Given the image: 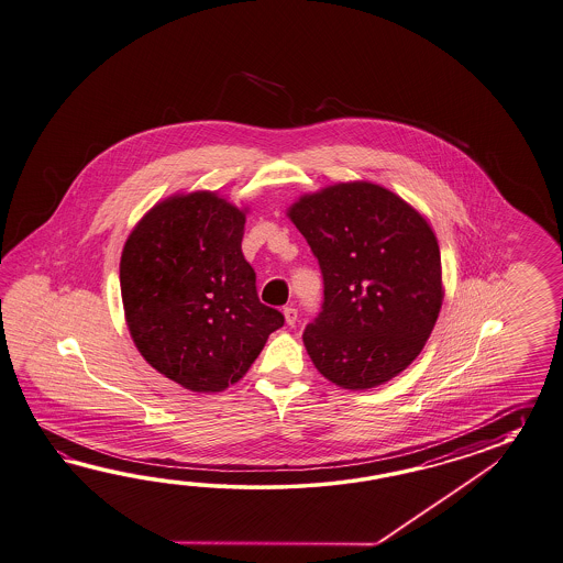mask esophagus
Wrapping results in <instances>:
<instances>
[{"label": "esophagus", "mask_w": 563, "mask_h": 563, "mask_svg": "<svg viewBox=\"0 0 563 563\" xmlns=\"http://www.w3.org/2000/svg\"><path fill=\"white\" fill-rule=\"evenodd\" d=\"M284 316H286V322H288L289 327H294L298 322V310L294 306H286L284 308Z\"/></svg>", "instance_id": "obj_1"}]
</instances>
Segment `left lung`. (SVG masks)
Here are the masks:
<instances>
[{
  "label": "left lung",
  "mask_w": 563,
  "mask_h": 563,
  "mask_svg": "<svg viewBox=\"0 0 563 563\" xmlns=\"http://www.w3.org/2000/svg\"><path fill=\"white\" fill-rule=\"evenodd\" d=\"M324 282L303 330L316 368L344 389L399 375L423 349L442 308L435 235L401 198L377 184H336L289 210Z\"/></svg>",
  "instance_id": "1"
}]
</instances>
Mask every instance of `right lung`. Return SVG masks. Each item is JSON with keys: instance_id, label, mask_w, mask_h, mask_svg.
Wrapping results in <instances>:
<instances>
[{"instance_id": "1", "label": "right lung", "mask_w": 563, "mask_h": 563, "mask_svg": "<svg viewBox=\"0 0 563 563\" xmlns=\"http://www.w3.org/2000/svg\"><path fill=\"white\" fill-rule=\"evenodd\" d=\"M245 214L210 192L145 214L121 255L131 339L145 361L190 391H223L286 318L260 301L243 257Z\"/></svg>"}]
</instances>
